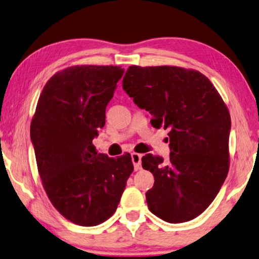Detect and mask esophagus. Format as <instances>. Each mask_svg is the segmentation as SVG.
<instances>
[{"label": "esophagus", "instance_id": "1", "mask_svg": "<svg viewBox=\"0 0 259 259\" xmlns=\"http://www.w3.org/2000/svg\"><path fill=\"white\" fill-rule=\"evenodd\" d=\"M131 157H132V162L134 164V169L139 170L141 168V154H138V153H132L131 154Z\"/></svg>", "mask_w": 259, "mask_h": 259}]
</instances>
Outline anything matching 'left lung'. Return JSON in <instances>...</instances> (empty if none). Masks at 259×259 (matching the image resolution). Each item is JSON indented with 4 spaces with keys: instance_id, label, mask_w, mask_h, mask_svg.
<instances>
[{
    "instance_id": "obj_1",
    "label": "left lung",
    "mask_w": 259,
    "mask_h": 259,
    "mask_svg": "<svg viewBox=\"0 0 259 259\" xmlns=\"http://www.w3.org/2000/svg\"><path fill=\"white\" fill-rule=\"evenodd\" d=\"M122 89L153 115L155 128L169 130V160L142 156L154 176L148 208L169 223L197 217L219 194L229 170V111L204 74L178 66H130Z\"/></svg>"
}]
</instances>
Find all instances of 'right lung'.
I'll list each match as a JSON object with an SVG mask.
<instances>
[{
  "instance_id": "1",
  "label": "right lung",
  "mask_w": 259,
  "mask_h": 259,
  "mask_svg": "<svg viewBox=\"0 0 259 259\" xmlns=\"http://www.w3.org/2000/svg\"><path fill=\"white\" fill-rule=\"evenodd\" d=\"M123 74L119 66H72L52 76L30 126L37 168L49 200L81 227L105 222L117 210L131 155L108 157L92 140L105 125L106 106Z\"/></svg>"
}]
</instances>
